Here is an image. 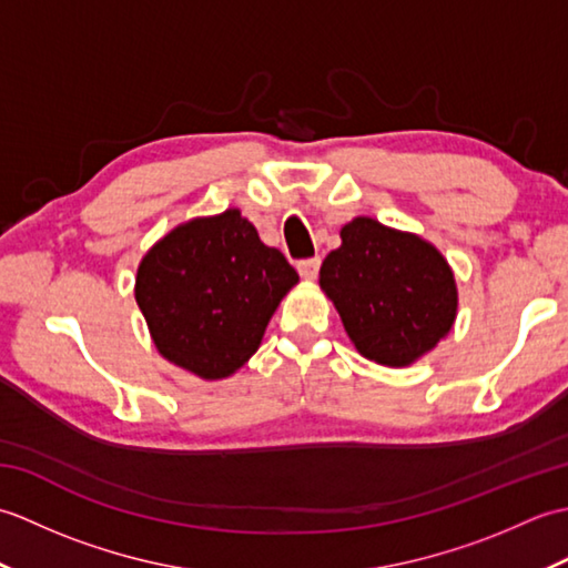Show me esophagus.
<instances>
[{
    "label": "esophagus",
    "mask_w": 568,
    "mask_h": 568,
    "mask_svg": "<svg viewBox=\"0 0 568 568\" xmlns=\"http://www.w3.org/2000/svg\"><path fill=\"white\" fill-rule=\"evenodd\" d=\"M320 263H322L320 256L297 261V273L303 275V277H307V281H312V277H317V273H320Z\"/></svg>",
    "instance_id": "1"
}]
</instances>
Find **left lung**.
I'll use <instances>...</instances> for the list:
<instances>
[{"mask_svg": "<svg viewBox=\"0 0 568 568\" xmlns=\"http://www.w3.org/2000/svg\"><path fill=\"white\" fill-rule=\"evenodd\" d=\"M320 285L348 339L383 366L413 364L456 317L454 273L442 253L368 216L342 229V246L324 258Z\"/></svg>", "mask_w": 568, "mask_h": 568, "instance_id": "obj_1", "label": "left lung"}]
</instances>
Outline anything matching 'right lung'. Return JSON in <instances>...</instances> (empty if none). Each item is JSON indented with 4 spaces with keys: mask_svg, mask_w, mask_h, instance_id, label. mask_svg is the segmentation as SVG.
Listing matches in <instances>:
<instances>
[{
    "mask_svg": "<svg viewBox=\"0 0 568 568\" xmlns=\"http://www.w3.org/2000/svg\"><path fill=\"white\" fill-rule=\"evenodd\" d=\"M297 273L256 226L226 210L173 229L136 275V303L159 352L200 378L232 376L256 354Z\"/></svg>",
    "mask_w": 568,
    "mask_h": 568,
    "instance_id": "right-lung-1",
    "label": "right lung"
}]
</instances>
